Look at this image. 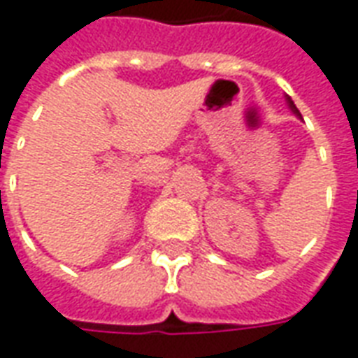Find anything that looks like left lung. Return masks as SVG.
Instances as JSON below:
<instances>
[{
	"label": "left lung",
	"instance_id": "1",
	"mask_svg": "<svg viewBox=\"0 0 358 358\" xmlns=\"http://www.w3.org/2000/svg\"><path fill=\"white\" fill-rule=\"evenodd\" d=\"M287 103H289V107H292V109L295 110V113H297V115H299V110H297V107H295V105H293V101H292V99H289V97H287Z\"/></svg>",
	"mask_w": 358,
	"mask_h": 358
}]
</instances>
